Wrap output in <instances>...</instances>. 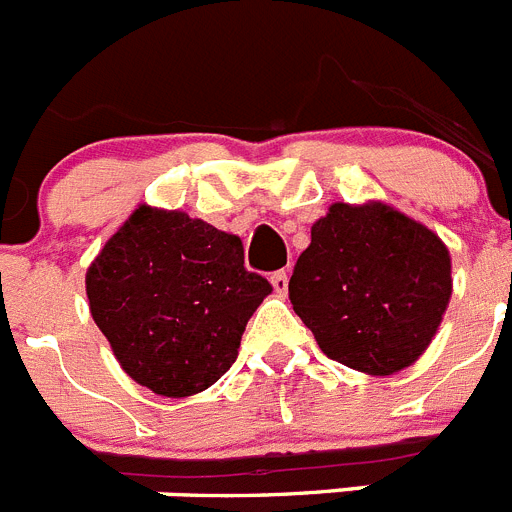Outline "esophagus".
Returning <instances> with one entry per match:
<instances>
[{
  "label": "esophagus",
  "mask_w": 512,
  "mask_h": 512,
  "mask_svg": "<svg viewBox=\"0 0 512 512\" xmlns=\"http://www.w3.org/2000/svg\"><path fill=\"white\" fill-rule=\"evenodd\" d=\"M271 287H274V292H277L279 297H284L287 295V289H289V274L287 271H274V274H271Z\"/></svg>",
  "instance_id": "1"
}]
</instances>
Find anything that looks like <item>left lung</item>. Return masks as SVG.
Segmentation results:
<instances>
[{"instance_id":"1","label":"left lung","mask_w":512,"mask_h":512,"mask_svg":"<svg viewBox=\"0 0 512 512\" xmlns=\"http://www.w3.org/2000/svg\"><path fill=\"white\" fill-rule=\"evenodd\" d=\"M289 279V300L328 359L366 374L413 364L451 297L436 233L387 205H333Z\"/></svg>"}]
</instances>
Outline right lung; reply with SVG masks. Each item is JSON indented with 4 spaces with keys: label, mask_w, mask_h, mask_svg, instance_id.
<instances>
[{
    "label": "right lung",
    "mask_w": 512,
    "mask_h": 512,
    "mask_svg": "<svg viewBox=\"0 0 512 512\" xmlns=\"http://www.w3.org/2000/svg\"><path fill=\"white\" fill-rule=\"evenodd\" d=\"M271 292L243 266V243L184 212L138 207L87 271V297L117 361L164 397L223 377Z\"/></svg>",
    "instance_id": "obj_1"
}]
</instances>
